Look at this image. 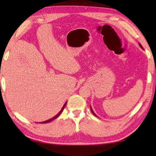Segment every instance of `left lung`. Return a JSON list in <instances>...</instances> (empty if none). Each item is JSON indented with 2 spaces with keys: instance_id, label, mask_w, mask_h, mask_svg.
<instances>
[{
  "instance_id": "8db88e82",
  "label": "left lung",
  "mask_w": 156,
  "mask_h": 156,
  "mask_svg": "<svg viewBox=\"0 0 156 156\" xmlns=\"http://www.w3.org/2000/svg\"><path fill=\"white\" fill-rule=\"evenodd\" d=\"M140 46L141 47H142V45H141V44H140ZM91 112H92V113H93V114L94 115H96V114H95V113H94V112H93V110H92V109H91Z\"/></svg>"
}]
</instances>
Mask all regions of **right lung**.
<instances>
[{"label":"right lung","instance_id":"obj_1","mask_svg":"<svg viewBox=\"0 0 156 156\" xmlns=\"http://www.w3.org/2000/svg\"><path fill=\"white\" fill-rule=\"evenodd\" d=\"M66 104H67V102H66V103L64 105V106H63V107L62 108V109L61 110H60V112L58 113V114L56 115V116H54V118H51V119H50V120H46V121H44V122H41V123H43V124H44V123H48V122H51V121H52V120H54V119H56V118H58V116L60 115V113H62V111H63V109H64V108H65V105H66Z\"/></svg>","mask_w":156,"mask_h":156}]
</instances>
